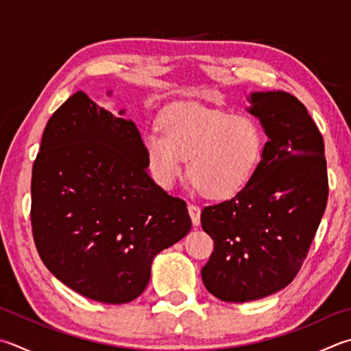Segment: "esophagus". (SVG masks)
I'll use <instances>...</instances> for the list:
<instances>
[{"instance_id": "esophagus-1", "label": "esophagus", "mask_w": 351, "mask_h": 351, "mask_svg": "<svg viewBox=\"0 0 351 351\" xmlns=\"http://www.w3.org/2000/svg\"><path fill=\"white\" fill-rule=\"evenodd\" d=\"M189 213H190V218H192L193 226L197 227L201 224V208L195 206V204H189Z\"/></svg>"}]
</instances>
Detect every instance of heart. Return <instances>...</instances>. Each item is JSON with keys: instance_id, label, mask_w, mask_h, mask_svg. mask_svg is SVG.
I'll use <instances>...</instances> for the list:
<instances>
[{"instance_id": "1", "label": "heart", "mask_w": 351, "mask_h": 351, "mask_svg": "<svg viewBox=\"0 0 351 351\" xmlns=\"http://www.w3.org/2000/svg\"><path fill=\"white\" fill-rule=\"evenodd\" d=\"M161 130L143 135L152 178L169 190L184 173L210 199H227L244 189L263 158V127L248 114H232L197 104L171 107Z\"/></svg>"}]
</instances>
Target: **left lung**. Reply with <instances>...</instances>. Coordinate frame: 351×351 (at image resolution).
Here are the masks:
<instances>
[{
  "mask_svg": "<svg viewBox=\"0 0 351 351\" xmlns=\"http://www.w3.org/2000/svg\"><path fill=\"white\" fill-rule=\"evenodd\" d=\"M247 99L269 138L263 158L239 193L201 213L215 242L202 282L226 302L265 298L295 279L328 197L324 139L305 106L282 90Z\"/></svg>",
  "mask_w": 351,
  "mask_h": 351,
  "instance_id": "8db88e82",
  "label": "left lung"
}]
</instances>
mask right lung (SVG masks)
I'll return each mask as SVG.
<instances>
[{"label": "right lung", "mask_w": 351, "mask_h": 351, "mask_svg": "<svg viewBox=\"0 0 351 351\" xmlns=\"http://www.w3.org/2000/svg\"><path fill=\"white\" fill-rule=\"evenodd\" d=\"M147 167L135 123L84 92L49 119L32 170V232L44 265L80 295L133 301L156 254L192 228L186 202L156 186Z\"/></svg>", "instance_id": "add662e5"}]
</instances>
